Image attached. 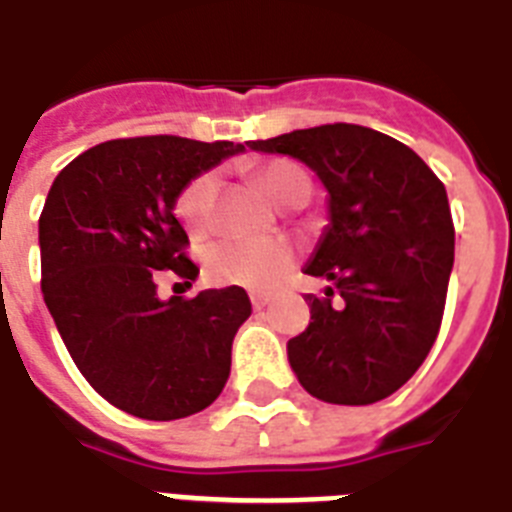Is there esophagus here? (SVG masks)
Wrapping results in <instances>:
<instances>
[{
    "mask_svg": "<svg viewBox=\"0 0 512 512\" xmlns=\"http://www.w3.org/2000/svg\"><path fill=\"white\" fill-rule=\"evenodd\" d=\"M252 307H255V310H265V307L270 305V294H252Z\"/></svg>",
    "mask_w": 512,
    "mask_h": 512,
    "instance_id": "1",
    "label": "esophagus"
}]
</instances>
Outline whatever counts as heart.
<instances>
[{
  "label": "heart",
  "instance_id": "obj_1",
  "mask_svg": "<svg viewBox=\"0 0 512 512\" xmlns=\"http://www.w3.org/2000/svg\"><path fill=\"white\" fill-rule=\"evenodd\" d=\"M260 181L284 205H292L299 191L307 189L305 170L294 162L276 160L260 170ZM215 197H218V173H199L178 191L176 215L186 231L205 236L213 226ZM294 263L292 244L284 239H223L207 247V278L220 286H244V289H273L289 273Z\"/></svg>",
  "mask_w": 512,
  "mask_h": 512
}]
</instances>
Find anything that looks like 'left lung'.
Masks as SVG:
<instances>
[{"mask_svg":"<svg viewBox=\"0 0 512 512\" xmlns=\"http://www.w3.org/2000/svg\"><path fill=\"white\" fill-rule=\"evenodd\" d=\"M305 162L328 191V226L305 273L331 281L307 294L310 326L289 339L305 392L331 405L394 394L431 352L455 260L444 184L413 149L352 123L247 141Z\"/></svg>","mask_w":512,"mask_h":512,"instance_id":"left-lung-1","label":"left lung"}]
</instances>
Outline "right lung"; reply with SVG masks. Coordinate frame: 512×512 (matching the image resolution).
I'll use <instances>...</instances> for the list:
<instances>
[{"label": "right lung", "mask_w": 512, "mask_h": 512, "mask_svg": "<svg viewBox=\"0 0 512 512\" xmlns=\"http://www.w3.org/2000/svg\"><path fill=\"white\" fill-rule=\"evenodd\" d=\"M249 147V144H247ZM234 141L112 139L54 178L39 218L41 292L83 378L123 413L176 421L218 400L231 344L252 313L242 286L157 297L160 270L199 276L173 215L178 191Z\"/></svg>", "instance_id": "obj_1"}]
</instances>
